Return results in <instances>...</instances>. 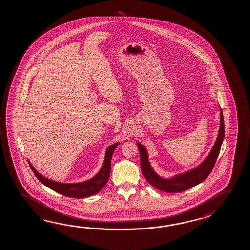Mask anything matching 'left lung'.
<instances>
[{"mask_svg":"<svg viewBox=\"0 0 250 250\" xmlns=\"http://www.w3.org/2000/svg\"><path fill=\"white\" fill-rule=\"evenodd\" d=\"M224 120L222 111L221 110V127L219 136L208 157L196 168L173 177L172 179H163L153 171L147 159V152L146 151L145 147L138 142L137 144L140 149V167L142 174L144 175L146 180L147 181L151 186L163 192H180L188 190L193 186H197L208 177V175L214 167L215 163L220 154L222 141L224 140Z\"/></svg>","mask_w":250,"mask_h":250,"instance_id":"obj_1","label":"left lung"}]
</instances>
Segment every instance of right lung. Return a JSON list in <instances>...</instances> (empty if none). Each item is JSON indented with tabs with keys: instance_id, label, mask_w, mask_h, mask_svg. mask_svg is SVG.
I'll return each mask as SVG.
<instances>
[{
	"instance_id": "1",
	"label": "right lung",
	"mask_w": 250,
	"mask_h": 250,
	"mask_svg": "<svg viewBox=\"0 0 250 250\" xmlns=\"http://www.w3.org/2000/svg\"><path fill=\"white\" fill-rule=\"evenodd\" d=\"M118 145H119V143H116V144H113L108 147V149L106 151V156H105L103 167L100 170L99 173L92 179L83 182V183L63 184V183H58L55 181L49 180L46 177L42 176L41 174H39L30 163H29V167L40 182H41L43 185L47 186L48 188L52 189L53 191L61 193L65 196H68V197H89V196L100 192L103 189V187L106 185L107 181L110 177L111 157H112L113 151L115 150Z\"/></svg>"
}]
</instances>
